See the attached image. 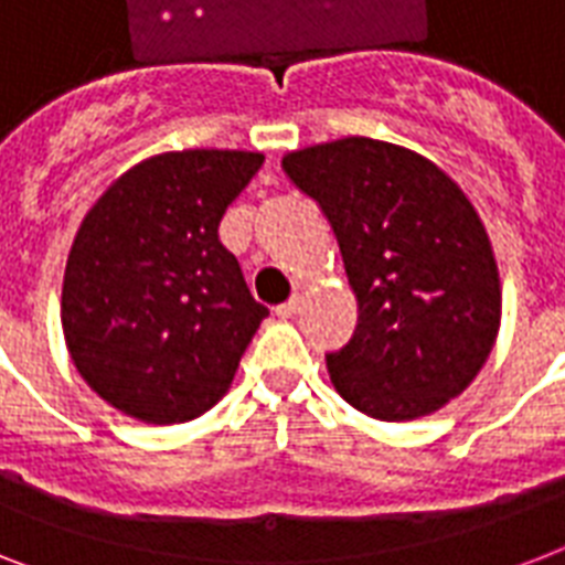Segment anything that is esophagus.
I'll return each mask as SVG.
<instances>
[{"label":"esophagus","mask_w":565,"mask_h":565,"mask_svg":"<svg viewBox=\"0 0 565 565\" xmlns=\"http://www.w3.org/2000/svg\"><path fill=\"white\" fill-rule=\"evenodd\" d=\"M299 305H301L299 296H292V299H287L284 305H278V308H275V313H278L281 319H292L296 313H299Z\"/></svg>","instance_id":"obj_1"}]
</instances>
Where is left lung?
<instances>
[{"label": "left lung", "instance_id": "left-lung-1", "mask_svg": "<svg viewBox=\"0 0 565 565\" xmlns=\"http://www.w3.org/2000/svg\"><path fill=\"white\" fill-rule=\"evenodd\" d=\"M281 167L331 222L358 296V331L326 354L337 393L381 422L446 407L501 326L499 264L475 204L434 161L372 137L287 152Z\"/></svg>", "mask_w": 565, "mask_h": 565}]
</instances>
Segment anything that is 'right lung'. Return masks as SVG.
Segmentation results:
<instances>
[{"label":"right lung","mask_w":565,"mask_h":565,"mask_svg":"<svg viewBox=\"0 0 565 565\" xmlns=\"http://www.w3.org/2000/svg\"><path fill=\"white\" fill-rule=\"evenodd\" d=\"M260 163L239 149L152 154L75 231L61 290L66 352L131 419L172 425L211 411L269 317L220 243L222 216Z\"/></svg>","instance_id":"obj_1"}]
</instances>
